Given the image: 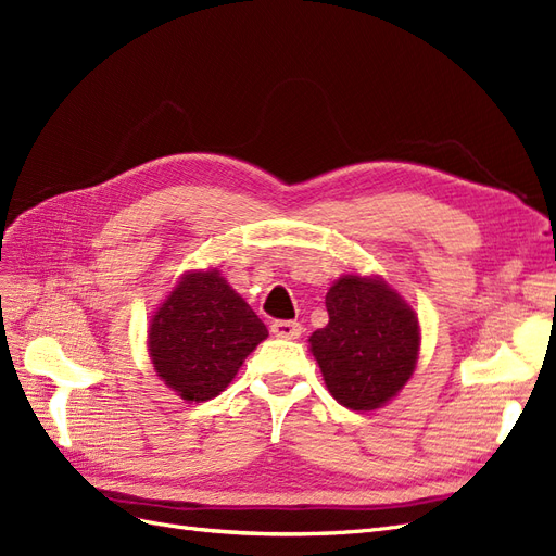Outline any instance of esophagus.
Listing matches in <instances>:
<instances>
[{
    "label": "esophagus",
    "instance_id": "obj_1",
    "mask_svg": "<svg viewBox=\"0 0 556 556\" xmlns=\"http://www.w3.org/2000/svg\"><path fill=\"white\" fill-rule=\"evenodd\" d=\"M271 333L276 336V339L294 341L301 336V325L292 323V319H276V323L271 325Z\"/></svg>",
    "mask_w": 556,
    "mask_h": 556
}]
</instances>
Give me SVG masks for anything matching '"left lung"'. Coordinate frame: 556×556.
I'll return each mask as SVG.
<instances>
[{
    "label": "left lung",
    "mask_w": 556,
    "mask_h": 556,
    "mask_svg": "<svg viewBox=\"0 0 556 556\" xmlns=\"http://www.w3.org/2000/svg\"><path fill=\"white\" fill-rule=\"evenodd\" d=\"M329 325L311 336V352L331 396L350 410L392 401L415 371L417 313L378 276L345 274L327 296Z\"/></svg>",
    "instance_id": "1"
}]
</instances>
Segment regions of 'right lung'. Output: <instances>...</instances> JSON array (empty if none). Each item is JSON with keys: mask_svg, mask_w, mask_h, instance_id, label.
Returning <instances> with one entry per match:
<instances>
[{"mask_svg": "<svg viewBox=\"0 0 556 556\" xmlns=\"http://www.w3.org/2000/svg\"><path fill=\"white\" fill-rule=\"evenodd\" d=\"M266 336L245 299L208 268L185 274L150 317L148 352L166 387L201 403L225 390Z\"/></svg>", "mask_w": 556, "mask_h": 556, "instance_id": "right-lung-1", "label": "right lung"}]
</instances>
